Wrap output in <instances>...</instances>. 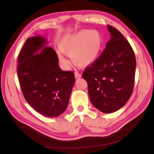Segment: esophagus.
<instances>
[{
    "label": "esophagus",
    "mask_w": 154,
    "mask_h": 154,
    "mask_svg": "<svg viewBox=\"0 0 154 154\" xmlns=\"http://www.w3.org/2000/svg\"><path fill=\"white\" fill-rule=\"evenodd\" d=\"M75 78H76V79H79V78L82 77V74L79 73V72H75Z\"/></svg>",
    "instance_id": "34e87169"
}]
</instances>
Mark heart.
<instances>
[{
  "label": "heart",
  "instance_id": "b5f03b06",
  "mask_svg": "<svg viewBox=\"0 0 154 154\" xmlns=\"http://www.w3.org/2000/svg\"><path fill=\"white\" fill-rule=\"evenodd\" d=\"M103 44V36L98 30L83 29L64 36L58 47L62 52L69 54L75 65L84 67L96 62ZM58 57L64 67L69 66V62L61 52H58Z\"/></svg>",
  "mask_w": 154,
  "mask_h": 154
}]
</instances>
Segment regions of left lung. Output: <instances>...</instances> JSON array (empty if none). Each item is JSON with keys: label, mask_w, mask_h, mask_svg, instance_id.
I'll use <instances>...</instances> for the list:
<instances>
[{"label": "left lung", "mask_w": 154, "mask_h": 154, "mask_svg": "<svg viewBox=\"0 0 154 154\" xmlns=\"http://www.w3.org/2000/svg\"><path fill=\"white\" fill-rule=\"evenodd\" d=\"M107 28L111 39L82 77L88 83L94 106L103 113H111L126 105L132 94L136 58L132 47L120 32L109 25Z\"/></svg>", "instance_id": "1"}]
</instances>
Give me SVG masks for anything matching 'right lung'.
<instances>
[{
	"label": "right lung",
	"mask_w": 154,
	"mask_h": 154,
	"mask_svg": "<svg viewBox=\"0 0 154 154\" xmlns=\"http://www.w3.org/2000/svg\"><path fill=\"white\" fill-rule=\"evenodd\" d=\"M47 43L43 36L27 38L18 56L17 76L27 103L55 118L67 108L75 79L72 71H62L55 50Z\"/></svg>",
	"instance_id": "1"
}]
</instances>
